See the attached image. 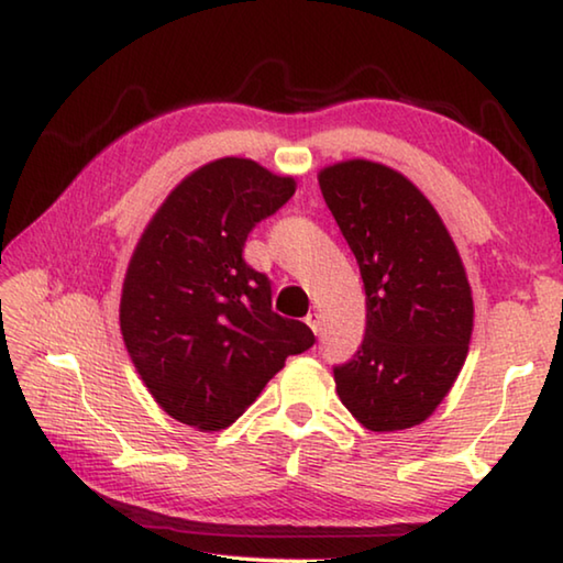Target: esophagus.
Returning <instances> with one entry per match:
<instances>
[{
	"label": "esophagus",
	"mask_w": 563,
	"mask_h": 563,
	"mask_svg": "<svg viewBox=\"0 0 563 563\" xmlns=\"http://www.w3.org/2000/svg\"><path fill=\"white\" fill-rule=\"evenodd\" d=\"M305 322H308V328L318 335V332H320V316H318V312H308V318H305Z\"/></svg>",
	"instance_id": "esophagus-1"
}]
</instances>
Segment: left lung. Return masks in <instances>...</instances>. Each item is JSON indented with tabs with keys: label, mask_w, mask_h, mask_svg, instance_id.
I'll list each match as a JSON object with an SVG mask.
<instances>
[{
	"label": "left lung",
	"mask_w": 563,
	"mask_h": 563,
	"mask_svg": "<svg viewBox=\"0 0 563 563\" xmlns=\"http://www.w3.org/2000/svg\"><path fill=\"white\" fill-rule=\"evenodd\" d=\"M367 295L362 347L335 367L340 402L369 432L422 424L460 377L474 330L462 255L422 190L367 158L318 170Z\"/></svg>",
	"instance_id": "obj_1"
}]
</instances>
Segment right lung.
Returning <instances> with one entry per match:
<instances>
[{"label": "right lung", "instance_id": "add662e5", "mask_svg": "<svg viewBox=\"0 0 563 563\" xmlns=\"http://www.w3.org/2000/svg\"><path fill=\"white\" fill-rule=\"evenodd\" d=\"M253 158L190 170L141 233L121 288L123 345L156 405L198 432L225 430L316 335L271 308L243 261L247 233L295 194Z\"/></svg>", "mask_w": 563, "mask_h": 563}]
</instances>
